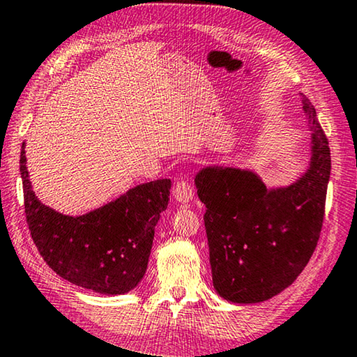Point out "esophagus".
Listing matches in <instances>:
<instances>
[{"mask_svg":"<svg viewBox=\"0 0 357 357\" xmlns=\"http://www.w3.org/2000/svg\"><path fill=\"white\" fill-rule=\"evenodd\" d=\"M173 195L179 203H189L192 202V199H194V189H192V185L188 183V181L181 179L174 184Z\"/></svg>","mask_w":357,"mask_h":357,"instance_id":"obj_1","label":"esophagus"}]
</instances>
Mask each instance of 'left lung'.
<instances>
[{"label":"left lung","instance_id":"8db88e82","mask_svg":"<svg viewBox=\"0 0 357 357\" xmlns=\"http://www.w3.org/2000/svg\"><path fill=\"white\" fill-rule=\"evenodd\" d=\"M311 130L310 162L289 185L267 188L257 173L205 167L195 176L205 203V229L213 286L234 303H259L291 286L318 245L331 149L314 106L302 98Z\"/></svg>","mask_w":357,"mask_h":357}]
</instances>
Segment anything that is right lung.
Instances as JSON below:
<instances>
[{"label":"right lung","mask_w":357,"mask_h":357,"mask_svg":"<svg viewBox=\"0 0 357 357\" xmlns=\"http://www.w3.org/2000/svg\"><path fill=\"white\" fill-rule=\"evenodd\" d=\"M25 214L31 238L61 278L106 296L135 289L148 268L155 225L168 206L169 179L135 185L82 216L43 205L31 190L25 143L20 151Z\"/></svg>","instance_id":"1"}]
</instances>
